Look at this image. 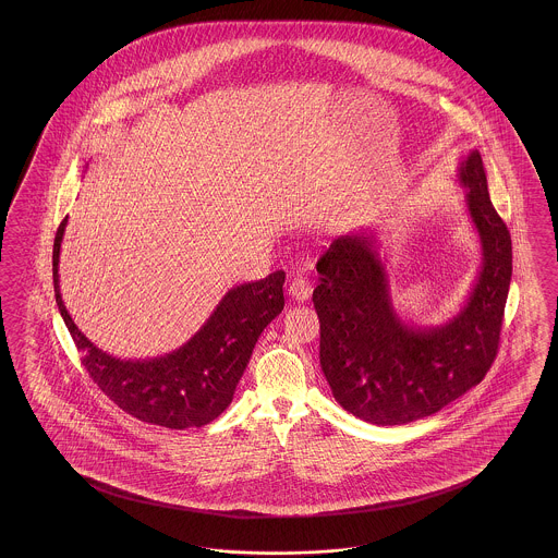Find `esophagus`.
<instances>
[{
	"label": "esophagus",
	"mask_w": 558,
	"mask_h": 558,
	"mask_svg": "<svg viewBox=\"0 0 558 558\" xmlns=\"http://www.w3.org/2000/svg\"><path fill=\"white\" fill-rule=\"evenodd\" d=\"M311 292H313V288H311V282L303 278V276H294L292 280H290V284H288V296L292 299V301H296V303H306L308 299H311Z\"/></svg>",
	"instance_id": "obj_1"
}]
</instances>
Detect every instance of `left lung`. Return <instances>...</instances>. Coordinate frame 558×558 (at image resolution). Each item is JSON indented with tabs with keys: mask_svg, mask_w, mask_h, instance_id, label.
I'll return each instance as SVG.
<instances>
[{
	"mask_svg": "<svg viewBox=\"0 0 558 558\" xmlns=\"http://www.w3.org/2000/svg\"><path fill=\"white\" fill-rule=\"evenodd\" d=\"M457 180L481 243V268L457 313L409 323L390 294L387 257L372 227L341 235L317 262L313 304L322 323V371L339 405L374 425L429 417L476 387L490 368L511 282V236L490 203L481 153Z\"/></svg>",
	"mask_w": 558,
	"mask_h": 558,
	"instance_id": "left-lung-1",
	"label": "left lung"
}]
</instances>
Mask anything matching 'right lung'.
<instances>
[{
	"label": "right lung",
	"mask_w": 558,
	"mask_h": 558,
	"mask_svg": "<svg viewBox=\"0 0 558 558\" xmlns=\"http://www.w3.org/2000/svg\"><path fill=\"white\" fill-rule=\"evenodd\" d=\"M68 217L52 245L54 301L84 366L117 405L141 422L171 429L203 427L231 405L257 338L284 308L282 270L225 292L203 327L178 350L149 360H120L85 338L59 287V257Z\"/></svg>",
	"instance_id": "right-lung-1"
}]
</instances>
